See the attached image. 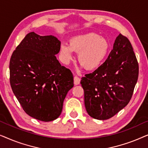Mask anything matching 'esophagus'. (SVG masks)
<instances>
[{"mask_svg":"<svg viewBox=\"0 0 148 148\" xmlns=\"http://www.w3.org/2000/svg\"><path fill=\"white\" fill-rule=\"evenodd\" d=\"M80 78H79L77 76H75L74 77V84L75 85H79L80 84Z\"/></svg>","mask_w":148,"mask_h":148,"instance_id":"obj_1","label":"esophagus"}]
</instances>
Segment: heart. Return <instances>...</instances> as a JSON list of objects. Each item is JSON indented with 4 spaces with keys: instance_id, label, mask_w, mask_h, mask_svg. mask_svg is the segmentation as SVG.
<instances>
[{
    "instance_id": "obj_1",
    "label": "heart",
    "mask_w": 148,
    "mask_h": 148,
    "mask_svg": "<svg viewBox=\"0 0 148 148\" xmlns=\"http://www.w3.org/2000/svg\"><path fill=\"white\" fill-rule=\"evenodd\" d=\"M109 48L110 44L106 38L90 32L71 38L69 44H62L60 54L64 62H69L73 58V51L78 52L79 64L86 70L92 71L102 63Z\"/></svg>"
}]
</instances>
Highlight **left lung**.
Wrapping results in <instances>:
<instances>
[{
	"instance_id": "8db88e82",
	"label": "left lung",
	"mask_w": 148,
	"mask_h": 148,
	"mask_svg": "<svg viewBox=\"0 0 148 148\" xmlns=\"http://www.w3.org/2000/svg\"><path fill=\"white\" fill-rule=\"evenodd\" d=\"M138 74L132 46L120 34L106 61L81 80L88 114L95 119L106 120L125 108L132 97Z\"/></svg>"
}]
</instances>
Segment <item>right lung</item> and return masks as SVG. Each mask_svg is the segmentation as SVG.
<instances>
[{"label": "right lung", "instance_id": "1", "mask_svg": "<svg viewBox=\"0 0 148 148\" xmlns=\"http://www.w3.org/2000/svg\"><path fill=\"white\" fill-rule=\"evenodd\" d=\"M60 42L53 36L30 32L13 52L9 64L12 90L32 118L49 122L61 114L73 76L56 55Z\"/></svg>", "mask_w": 148, "mask_h": 148}]
</instances>
